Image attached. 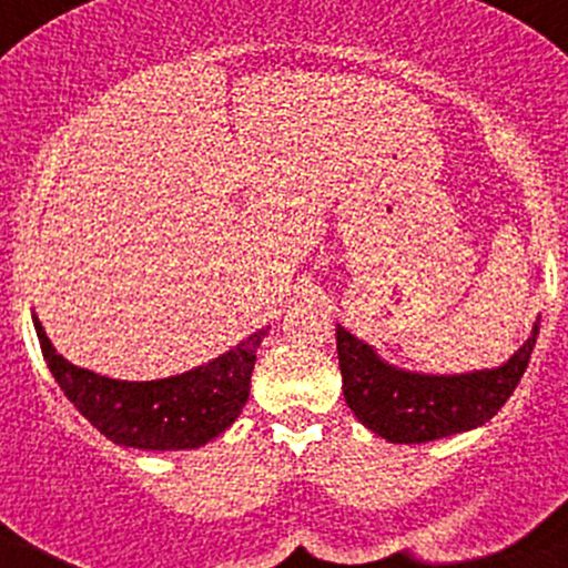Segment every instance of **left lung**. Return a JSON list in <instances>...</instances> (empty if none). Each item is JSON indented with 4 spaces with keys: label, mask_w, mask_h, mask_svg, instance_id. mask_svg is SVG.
Returning a JSON list of instances; mask_svg holds the SVG:
<instances>
[{
    "label": "left lung",
    "mask_w": 568,
    "mask_h": 568,
    "mask_svg": "<svg viewBox=\"0 0 568 568\" xmlns=\"http://www.w3.org/2000/svg\"><path fill=\"white\" fill-rule=\"evenodd\" d=\"M539 321L507 364L466 375H417L383 361L375 347L336 326L342 390L347 407L369 432L396 445H420L471 432L507 404L528 369Z\"/></svg>",
    "instance_id": "obj_1"
}]
</instances>
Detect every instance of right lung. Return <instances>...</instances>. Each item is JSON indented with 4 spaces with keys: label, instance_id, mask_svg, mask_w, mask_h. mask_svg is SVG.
<instances>
[{
    "label": "right lung",
    "instance_id": "1",
    "mask_svg": "<svg viewBox=\"0 0 568 568\" xmlns=\"http://www.w3.org/2000/svg\"><path fill=\"white\" fill-rule=\"evenodd\" d=\"M48 369L80 415L110 442L136 450H193L226 432L251 394L258 328L229 353L183 375L129 383L80 369L55 353L45 328L31 315Z\"/></svg>",
    "mask_w": 568,
    "mask_h": 568
}]
</instances>
